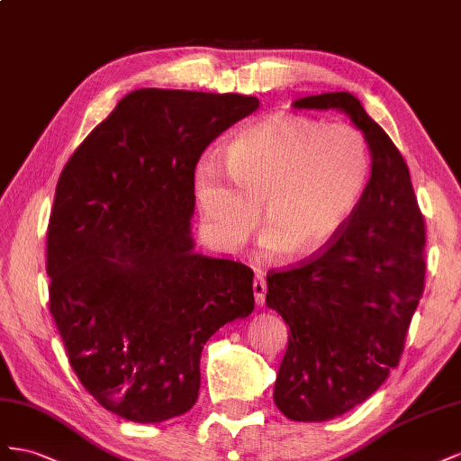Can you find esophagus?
Returning a JSON list of instances; mask_svg holds the SVG:
<instances>
[{"instance_id":"1","label":"esophagus","mask_w":461,"mask_h":461,"mask_svg":"<svg viewBox=\"0 0 461 461\" xmlns=\"http://www.w3.org/2000/svg\"><path fill=\"white\" fill-rule=\"evenodd\" d=\"M253 294H255L257 305L258 307L265 305V297H267V280H265V276L258 274L257 278H255V282H253Z\"/></svg>"}]
</instances>
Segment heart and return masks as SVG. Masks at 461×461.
<instances>
[{
    "label": "heart",
    "mask_w": 461,
    "mask_h": 461,
    "mask_svg": "<svg viewBox=\"0 0 461 461\" xmlns=\"http://www.w3.org/2000/svg\"><path fill=\"white\" fill-rule=\"evenodd\" d=\"M371 172V147L359 129L276 113L230 140L226 166L203 158L193 185L203 228L220 249L245 245L262 206V251L314 257L348 230Z\"/></svg>",
    "instance_id": "obj_1"
}]
</instances>
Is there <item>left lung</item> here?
<instances>
[{
  "mask_svg": "<svg viewBox=\"0 0 461 461\" xmlns=\"http://www.w3.org/2000/svg\"><path fill=\"white\" fill-rule=\"evenodd\" d=\"M338 110L369 140L373 172L339 240L303 265L268 276L267 305L289 326L274 403L292 420L344 415L398 366L425 287V221L400 150L349 92L299 98Z\"/></svg>",
  "mask_w": 461,
  "mask_h": 461,
  "instance_id": "8db88e82",
  "label": "left lung"
}]
</instances>
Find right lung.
<instances>
[{
    "mask_svg": "<svg viewBox=\"0 0 461 461\" xmlns=\"http://www.w3.org/2000/svg\"><path fill=\"white\" fill-rule=\"evenodd\" d=\"M257 108L243 95L133 90L58 181L50 312L81 384L133 423L187 413L208 338L255 309L253 270L194 253L191 218L201 154Z\"/></svg>",
    "mask_w": 461,
    "mask_h": 461,
    "instance_id": "obj_1",
    "label": "right lung"
}]
</instances>
